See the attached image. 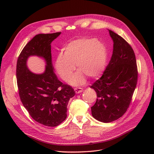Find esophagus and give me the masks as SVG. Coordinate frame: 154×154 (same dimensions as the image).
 <instances>
[{
    "label": "esophagus",
    "mask_w": 154,
    "mask_h": 154,
    "mask_svg": "<svg viewBox=\"0 0 154 154\" xmlns=\"http://www.w3.org/2000/svg\"><path fill=\"white\" fill-rule=\"evenodd\" d=\"M74 91L76 94H79V93H81L83 91V89L82 88L77 87V88H74Z\"/></svg>",
    "instance_id": "obj_1"
}]
</instances>
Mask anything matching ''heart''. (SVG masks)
<instances>
[{"label":"heart","instance_id":"heart-1","mask_svg":"<svg viewBox=\"0 0 154 154\" xmlns=\"http://www.w3.org/2000/svg\"><path fill=\"white\" fill-rule=\"evenodd\" d=\"M106 47L94 38H82L69 43L63 49V55L57 58L55 68L60 77L68 81L75 70L79 72L72 77L73 85L85 82V76L94 79L99 77L106 66Z\"/></svg>","mask_w":154,"mask_h":154}]
</instances>
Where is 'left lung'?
<instances>
[{"label":"left lung","instance_id":"1","mask_svg":"<svg viewBox=\"0 0 154 154\" xmlns=\"http://www.w3.org/2000/svg\"><path fill=\"white\" fill-rule=\"evenodd\" d=\"M109 32L114 42L111 59L102 77L91 86L97 97L91 107L92 115L104 123L116 120L126 112L138 78L132 47L115 32L110 30Z\"/></svg>","mask_w":154,"mask_h":154}]
</instances>
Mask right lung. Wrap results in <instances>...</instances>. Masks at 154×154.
<instances>
[{
  "label": "right lung",
  "mask_w": 154,
  "mask_h": 154,
  "mask_svg": "<svg viewBox=\"0 0 154 154\" xmlns=\"http://www.w3.org/2000/svg\"><path fill=\"white\" fill-rule=\"evenodd\" d=\"M60 34L36 35L23 47L16 67L19 94L23 107L36 122L48 127L57 126L67 118L69 101L75 94L71 86L59 80L54 72L51 44ZM31 55L45 59L43 74H34L27 68L26 60Z\"/></svg>",
  "instance_id": "right-lung-1"
}]
</instances>
